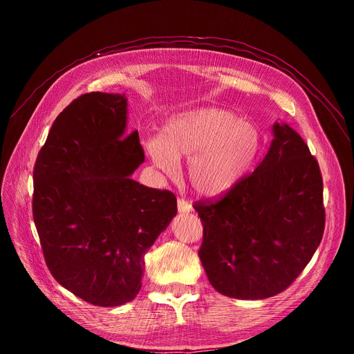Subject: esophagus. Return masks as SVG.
<instances>
[{
    "label": "esophagus",
    "mask_w": 354,
    "mask_h": 354,
    "mask_svg": "<svg viewBox=\"0 0 354 354\" xmlns=\"http://www.w3.org/2000/svg\"><path fill=\"white\" fill-rule=\"evenodd\" d=\"M178 211H179L180 214H189V212L192 211V205H191L189 202H187L185 199L179 198V199H178Z\"/></svg>",
    "instance_id": "esophagus-1"
}]
</instances>
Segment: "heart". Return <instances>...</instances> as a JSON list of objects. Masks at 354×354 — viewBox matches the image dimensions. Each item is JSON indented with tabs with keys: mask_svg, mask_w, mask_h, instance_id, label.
<instances>
[{
	"mask_svg": "<svg viewBox=\"0 0 354 354\" xmlns=\"http://www.w3.org/2000/svg\"><path fill=\"white\" fill-rule=\"evenodd\" d=\"M152 162L165 174H175L179 158H191L187 176L203 198H221L243 183L264 152V135L234 111L201 107L174 115L162 135L145 140Z\"/></svg>",
	"mask_w": 354,
	"mask_h": 354,
	"instance_id": "1",
	"label": "heart"
}]
</instances>
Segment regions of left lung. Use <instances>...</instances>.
<instances>
[{
	"mask_svg": "<svg viewBox=\"0 0 354 354\" xmlns=\"http://www.w3.org/2000/svg\"><path fill=\"white\" fill-rule=\"evenodd\" d=\"M257 169L216 202H196L201 263L211 286L238 300L284 291L310 263L324 232L323 179L307 143L287 123Z\"/></svg>",
	"mask_w": 354,
	"mask_h": 354,
	"instance_id": "8db88e82",
	"label": "left lung"
}]
</instances>
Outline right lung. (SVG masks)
I'll list each match as a JSON object with an SVG mask.
<instances>
[{"mask_svg": "<svg viewBox=\"0 0 354 354\" xmlns=\"http://www.w3.org/2000/svg\"><path fill=\"white\" fill-rule=\"evenodd\" d=\"M127 99L87 93L54 120L34 166V224L46 264L82 300L116 307L142 287L145 254L176 215L169 191L132 179L145 155Z\"/></svg>", "mask_w": 354, "mask_h": 354, "instance_id": "obj_1", "label": "right lung"}]
</instances>
